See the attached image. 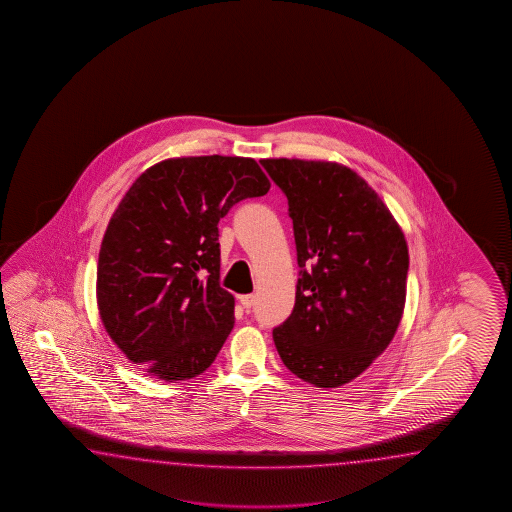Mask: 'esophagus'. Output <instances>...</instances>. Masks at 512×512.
Listing matches in <instances>:
<instances>
[{"mask_svg":"<svg viewBox=\"0 0 512 512\" xmlns=\"http://www.w3.org/2000/svg\"><path fill=\"white\" fill-rule=\"evenodd\" d=\"M240 304L243 305L245 309H251L252 305H254V294H241Z\"/></svg>","mask_w":512,"mask_h":512,"instance_id":"1","label":"esophagus"}]
</instances>
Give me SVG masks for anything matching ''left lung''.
<instances>
[{
	"label": "left lung",
	"instance_id": "1",
	"mask_svg": "<svg viewBox=\"0 0 512 512\" xmlns=\"http://www.w3.org/2000/svg\"><path fill=\"white\" fill-rule=\"evenodd\" d=\"M293 219V313L272 329L285 368L316 388L368 370L399 327L408 247L381 197L360 175L326 161L263 159Z\"/></svg>",
	"mask_w": 512,
	"mask_h": 512
}]
</instances>
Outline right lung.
<instances>
[{"label": "right lung", "mask_w": 512, "mask_h": 512, "mask_svg": "<svg viewBox=\"0 0 512 512\" xmlns=\"http://www.w3.org/2000/svg\"><path fill=\"white\" fill-rule=\"evenodd\" d=\"M271 188L249 157H181L148 168L100 245L102 324L128 359L163 381L207 370L234 327L219 285V219Z\"/></svg>", "instance_id": "obj_1"}]
</instances>
